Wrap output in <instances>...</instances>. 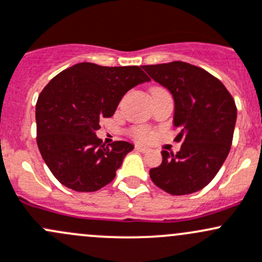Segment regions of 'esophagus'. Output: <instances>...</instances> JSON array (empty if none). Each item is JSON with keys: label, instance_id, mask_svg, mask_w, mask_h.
<instances>
[{"label": "esophagus", "instance_id": "34e87169", "mask_svg": "<svg viewBox=\"0 0 262 262\" xmlns=\"http://www.w3.org/2000/svg\"><path fill=\"white\" fill-rule=\"evenodd\" d=\"M136 149H137V150H139V152L145 153V152H148V150H149V148H148V147H144V145L137 144V145H136Z\"/></svg>", "mask_w": 262, "mask_h": 262}]
</instances>
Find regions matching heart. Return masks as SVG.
<instances>
[{
  "label": "heart",
  "mask_w": 262,
  "mask_h": 262,
  "mask_svg": "<svg viewBox=\"0 0 262 262\" xmlns=\"http://www.w3.org/2000/svg\"><path fill=\"white\" fill-rule=\"evenodd\" d=\"M154 89H157V88H154ZM132 134H133L134 138L138 140H148L152 137V132L147 126H137L132 130Z\"/></svg>",
  "instance_id": "b5f03b06"
}]
</instances>
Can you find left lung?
Here are the masks:
<instances>
[{
    "label": "left lung",
    "mask_w": 262,
    "mask_h": 262,
    "mask_svg": "<svg viewBox=\"0 0 262 262\" xmlns=\"http://www.w3.org/2000/svg\"><path fill=\"white\" fill-rule=\"evenodd\" d=\"M174 99L173 125L181 132L177 154L162 150L161 166L149 170L157 187L173 196L200 191L213 180L231 149L237 109L225 85L183 61L142 66Z\"/></svg>",
    "instance_id": "8db88e82"
}]
</instances>
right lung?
Instances as JSON below:
<instances>
[{
    "mask_svg": "<svg viewBox=\"0 0 262 262\" xmlns=\"http://www.w3.org/2000/svg\"><path fill=\"white\" fill-rule=\"evenodd\" d=\"M150 79L139 66L80 62L57 74L36 103L37 147L57 181L76 192H94L115 177L133 144H103L99 122L110 118L128 90Z\"/></svg>",
    "mask_w": 262,
    "mask_h": 262,
    "instance_id": "obj_1",
    "label": "right lung"
}]
</instances>
